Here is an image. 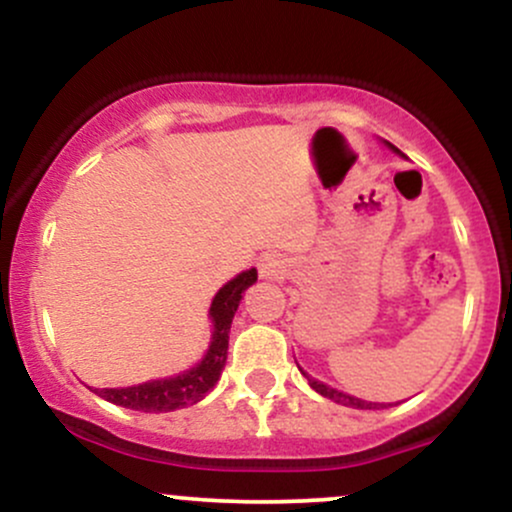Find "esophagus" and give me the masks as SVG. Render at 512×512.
Returning <instances> with one entry per match:
<instances>
[{
	"mask_svg": "<svg viewBox=\"0 0 512 512\" xmlns=\"http://www.w3.org/2000/svg\"><path fill=\"white\" fill-rule=\"evenodd\" d=\"M260 274L267 276V279H272V276L279 274V260H274V257H262Z\"/></svg>",
	"mask_w": 512,
	"mask_h": 512,
	"instance_id": "1",
	"label": "esophagus"
}]
</instances>
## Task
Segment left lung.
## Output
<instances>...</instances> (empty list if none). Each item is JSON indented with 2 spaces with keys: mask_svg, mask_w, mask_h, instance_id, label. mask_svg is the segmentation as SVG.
<instances>
[{
  "mask_svg": "<svg viewBox=\"0 0 512 512\" xmlns=\"http://www.w3.org/2000/svg\"><path fill=\"white\" fill-rule=\"evenodd\" d=\"M387 146H390V149H395V146H392V144H387ZM395 151H399V149H395ZM305 378H308V383H310V387H313L315 392H320L322 397L332 399V402H337V404H344V407H354V409H385V404H378V402H363V399H358V397H351V395H344V392L334 390V387H327V385H322L320 380L310 378V375H305Z\"/></svg>",
  "mask_w": 512,
  "mask_h": 512,
  "instance_id": "8db88e82",
  "label": "left lung"
}]
</instances>
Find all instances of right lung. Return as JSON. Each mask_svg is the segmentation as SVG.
<instances>
[{
    "label": "right lung",
    "instance_id": "obj_1",
    "mask_svg": "<svg viewBox=\"0 0 512 512\" xmlns=\"http://www.w3.org/2000/svg\"><path fill=\"white\" fill-rule=\"evenodd\" d=\"M257 281V269H248V272L238 274L236 279L228 281L223 289L216 293L211 301V320H214V334H211V346L202 363L187 373L175 375L168 380H154V383H144L137 387H122V390H93L98 397L108 399V402L117 404V407L146 411V414H158V411H175L182 407L197 404L216 380L221 378V370L226 366L228 354V332H231L233 315H236L240 298L248 286Z\"/></svg>",
    "mask_w": 512,
    "mask_h": 512
}]
</instances>
